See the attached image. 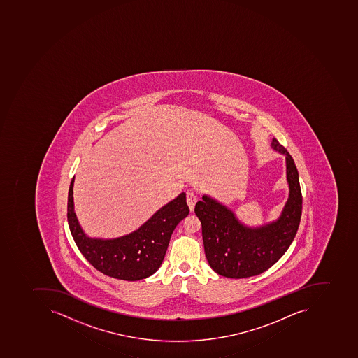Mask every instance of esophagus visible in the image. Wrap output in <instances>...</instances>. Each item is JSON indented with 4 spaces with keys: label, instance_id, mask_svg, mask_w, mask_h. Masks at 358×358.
<instances>
[{
    "label": "esophagus",
    "instance_id": "esophagus-1",
    "mask_svg": "<svg viewBox=\"0 0 358 358\" xmlns=\"http://www.w3.org/2000/svg\"><path fill=\"white\" fill-rule=\"evenodd\" d=\"M186 201H187V205L188 207H189V210L193 212L196 201H197V196L195 195L194 192H187V194H186Z\"/></svg>",
    "mask_w": 358,
    "mask_h": 358
}]
</instances>
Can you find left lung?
Segmentation results:
<instances>
[{
    "label": "left lung",
    "mask_w": 358,
    "mask_h": 358,
    "mask_svg": "<svg viewBox=\"0 0 358 358\" xmlns=\"http://www.w3.org/2000/svg\"><path fill=\"white\" fill-rule=\"evenodd\" d=\"M271 148L285 157L289 185V197L277 220L252 227L210 196L203 195L196 203L207 261L222 277L243 279L266 271L285 255L298 231L302 214L298 169L277 138H272Z\"/></svg>",
    "instance_id": "1"
}]
</instances>
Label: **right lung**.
<instances>
[{"mask_svg":"<svg viewBox=\"0 0 358 358\" xmlns=\"http://www.w3.org/2000/svg\"><path fill=\"white\" fill-rule=\"evenodd\" d=\"M73 182L68 192L67 220L83 256L96 269L115 279L138 281L155 273L162 264L175 227L189 213L186 194L180 193L128 235L92 238L81 228L75 213Z\"/></svg>","mask_w":358,"mask_h":358,"instance_id":"add662e5","label":"right lung"}]
</instances>
